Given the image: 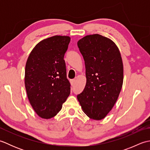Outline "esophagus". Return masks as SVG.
<instances>
[{
  "instance_id": "obj_1",
  "label": "esophagus",
  "mask_w": 150,
  "mask_h": 150,
  "mask_svg": "<svg viewBox=\"0 0 150 150\" xmlns=\"http://www.w3.org/2000/svg\"><path fill=\"white\" fill-rule=\"evenodd\" d=\"M70 83H71V86L74 85L75 83V79H72V80L70 81Z\"/></svg>"
}]
</instances>
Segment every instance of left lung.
I'll return each mask as SVG.
<instances>
[{"label": "left lung", "instance_id": "8db88e82", "mask_svg": "<svg viewBox=\"0 0 150 150\" xmlns=\"http://www.w3.org/2000/svg\"><path fill=\"white\" fill-rule=\"evenodd\" d=\"M77 45L83 56L86 84L77 99L86 115L101 120L112 110L123 84V63L113 41L99 34L82 38Z\"/></svg>", "mask_w": 150, "mask_h": 150}]
</instances>
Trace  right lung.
<instances>
[{
	"instance_id": "1",
	"label": "right lung",
	"mask_w": 150,
	"mask_h": 150,
	"mask_svg": "<svg viewBox=\"0 0 150 150\" xmlns=\"http://www.w3.org/2000/svg\"><path fill=\"white\" fill-rule=\"evenodd\" d=\"M70 40L69 36L47 38L34 47L28 58L25 88L31 106L43 119L55 117L70 94L64 60Z\"/></svg>"
}]
</instances>
